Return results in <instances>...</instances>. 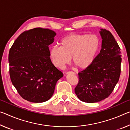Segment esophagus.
I'll return each mask as SVG.
<instances>
[{
  "label": "esophagus",
  "mask_w": 130,
  "mask_h": 130,
  "mask_svg": "<svg viewBox=\"0 0 130 130\" xmlns=\"http://www.w3.org/2000/svg\"><path fill=\"white\" fill-rule=\"evenodd\" d=\"M67 74H73V75H75V73L74 72H72V71H69V72H66Z\"/></svg>",
  "instance_id": "1"
}]
</instances>
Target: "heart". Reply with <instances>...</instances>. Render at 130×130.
Listing matches in <instances>:
<instances>
[{
    "label": "heart",
    "mask_w": 130,
    "mask_h": 130,
    "mask_svg": "<svg viewBox=\"0 0 130 130\" xmlns=\"http://www.w3.org/2000/svg\"><path fill=\"white\" fill-rule=\"evenodd\" d=\"M100 39L96 35L71 34L61 39L60 46L50 50V57L57 67L62 68L72 57L74 64L80 69L91 65L100 48Z\"/></svg>",
    "instance_id": "b5f03b06"
}]
</instances>
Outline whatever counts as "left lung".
Returning <instances> with one entry per match:
<instances>
[{
  "label": "left lung",
  "instance_id": "1",
  "mask_svg": "<svg viewBox=\"0 0 130 130\" xmlns=\"http://www.w3.org/2000/svg\"><path fill=\"white\" fill-rule=\"evenodd\" d=\"M102 48L92 64L79 75L75 88L80 101L87 103L108 98L118 82L121 72L120 48L110 31L101 29Z\"/></svg>",
  "mask_w": 130,
  "mask_h": 130
}]
</instances>
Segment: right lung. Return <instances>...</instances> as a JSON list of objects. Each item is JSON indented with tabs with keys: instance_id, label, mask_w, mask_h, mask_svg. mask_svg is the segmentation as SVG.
Here are the masks:
<instances>
[{
	"instance_id": "obj_1",
	"label": "right lung",
	"mask_w": 130,
	"mask_h": 130,
	"mask_svg": "<svg viewBox=\"0 0 130 130\" xmlns=\"http://www.w3.org/2000/svg\"><path fill=\"white\" fill-rule=\"evenodd\" d=\"M55 35L48 29L25 30L10 49V79L24 100L34 103L48 101L54 94L57 82L63 76L50 58L48 46Z\"/></svg>"
}]
</instances>
